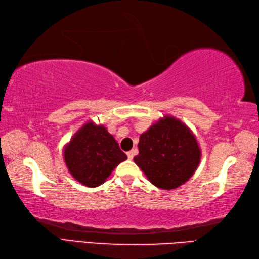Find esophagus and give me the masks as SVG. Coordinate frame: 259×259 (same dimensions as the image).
Instances as JSON below:
<instances>
[{
	"mask_svg": "<svg viewBox=\"0 0 259 259\" xmlns=\"http://www.w3.org/2000/svg\"><path fill=\"white\" fill-rule=\"evenodd\" d=\"M135 153L136 151L135 150H130V151H128V153H126V155H128V158L131 160L134 158V156H135Z\"/></svg>",
	"mask_w": 259,
	"mask_h": 259,
	"instance_id": "esophagus-1",
	"label": "esophagus"
}]
</instances>
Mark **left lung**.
I'll return each mask as SVG.
<instances>
[{
    "mask_svg": "<svg viewBox=\"0 0 259 259\" xmlns=\"http://www.w3.org/2000/svg\"><path fill=\"white\" fill-rule=\"evenodd\" d=\"M134 160L151 184L163 190L183 185L195 173L201 150L185 123L165 115L140 135Z\"/></svg>",
    "mask_w": 259,
    "mask_h": 259,
    "instance_id": "obj_1",
    "label": "left lung"
}]
</instances>
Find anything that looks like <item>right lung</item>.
Returning <instances> with one entry per match:
<instances>
[{"label": "right lung", "mask_w": 259, "mask_h": 259, "mask_svg": "<svg viewBox=\"0 0 259 259\" xmlns=\"http://www.w3.org/2000/svg\"><path fill=\"white\" fill-rule=\"evenodd\" d=\"M69 173L80 184L96 187L103 184L126 155L104 125L89 121L76 133L64 149Z\"/></svg>", "instance_id": "add662e5"}]
</instances>
